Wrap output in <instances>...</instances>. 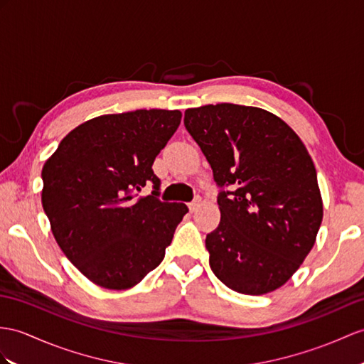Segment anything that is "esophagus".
Listing matches in <instances>:
<instances>
[{
    "label": "esophagus",
    "mask_w": 364,
    "mask_h": 364,
    "mask_svg": "<svg viewBox=\"0 0 364 364\" xmlns=\"http://www.w3.org/2000/svg\"><path fill=\"white\" fill-rule=\"evenodd\" d=\"M199 207H200V199H199V198H198L196 200H193V202H190V203H188V208H190V211H196Z\"/></svg>",
    "instance_id": "esophagus-1"
}]
</instances>
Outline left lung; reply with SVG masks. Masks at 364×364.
Instances as JSON below:
<instances>
[{
    "mask_svg": "<svg viewBox=\"0 0 364 364\" xmlns=\"http://www.w3.org/2000/svg\"><path fill=\"white\" fill-rule=\"evenodd\" d=\"M220 191V223L207 235L210 267L237 294L284 286L316 241L323 199L307 148L284 120L256 106L205 105L185 111Z\"/></svg>",
    "mask_w": 364,
    "mask_h": 364,
    "instance_id": "1",
    "label": "left lung"
}]
</instances>
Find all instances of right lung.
Here are the masks:
<instances>
[{"mask_svg":"<svg viewBox=\"0 0 364 364\" xmlns=\"http://www.w3.org/2000/svg\"><path fill=\"white\" fill-rule=\"evenodd\" d=\"M182 112L105 114L74 128L43 166L41 203L60 249L95 286L134 287L162 262L188 208L159 200L156 156ZM153 181L149 197L135 190Z\"/></svg>","mask_w":364,"mask_h":364,"instance_id":"right-lung-1","label":"right lung"}]
</instances>
